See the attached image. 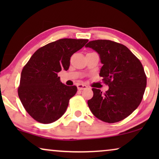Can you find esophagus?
I'll return each instance as SVG.
<instances>
[{
  "label": "esophagus",
  "instance_id": "obj_1",
  "mask_svg": "<svg viewBox=\"0 0 159 159\" xmlns=\"http://www.w3.org/2000/svg\"><path fill=\"white\" fill-rule=\"evenodd\" d=\"M77 87V89L79 90H84V89L88 88V86L85 85V84H78Z\"/></svg>",
  "mask_w": 159,
  "mask_h": 159
}]
</instances>
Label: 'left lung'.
<instances>
[{
    "instance_id": "obj_1",
    "label": "left lung",
    "mask_w": 159,
    "mask_h": 159,
    "mask_svg": "<svg viewBox=\"0 0 159 159\" xmlns=\"http://www.w3.org/2000/svg\"><path fill=\"white\" fill-rule=\"evenodd\" d=\"M98 53L103 64L99 75L109 88L105 93L93 88L88 101L100 120L115 123L129 116L140 105L147 78L140 60L125 45L108 40L90 41L85 45Z\"/></svg>"
}]
</instances>
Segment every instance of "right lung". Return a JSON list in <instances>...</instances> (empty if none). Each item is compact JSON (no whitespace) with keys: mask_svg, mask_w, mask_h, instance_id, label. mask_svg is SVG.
<instances>
[{"mask_svg":"<svg viewBox=\"0 0 159 159\" xmlns=\"http://www.w3.org/2000/svg\"><path fill=\"white\" fill-rule=\"evenodd\" d=\"M85 39H60L39 48L21 71L19 99L34 120L49 124L66 111L76 86L63 84L57 74L70 65V58L88 43Z\"/></svg>","mask_w":159,"mask_h":159,"instance_id":"1","label":"right lung"}]
</instances>
